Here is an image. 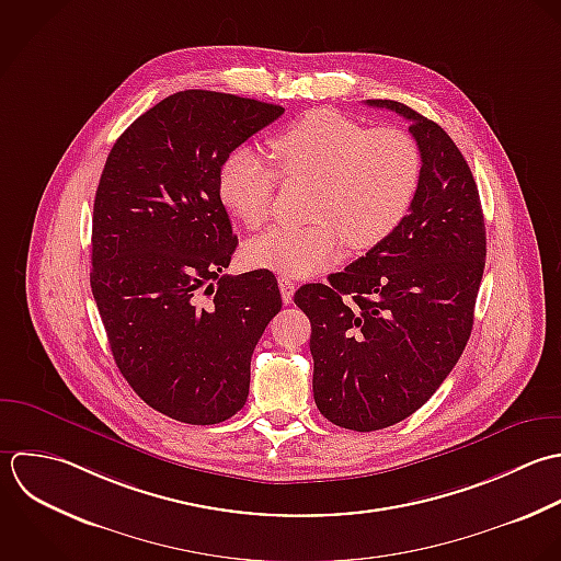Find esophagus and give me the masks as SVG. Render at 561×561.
Segmentation results:
<instances>
[{
    "label": "esophagus",
    "instance_id": "1",
    "mask_svg": "<svg viewBox=\"0 0 561 561\" xmlns=\"http://www.w3.org/2000/svg\"><path fill=\"white\" fill-rule=\"evenodd\" d=\"M277 282H279V290H282L284 304H293V297H295V282H293L290 277H286V275H282Z\"/></svg>",
    "mask_w": 561,
    "mask_h": 561
}]
</instances>
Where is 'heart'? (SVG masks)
Instances as JSON below:
<instances>
[{
  "label": "heart",
  "mask_w": 561,
  "mask_h": 561,
  "mask_svg": "<svg viewBox=\"0 0 561 561\" xmlns=\"http://www.w3.org/2000/svg\"><path fill=\"white\" fill-rule=\"evenodd\" d=\"M282 174L317 179L310 218L304 227L275 225L253 238L249 264L282 275L308 277L354 249L387 240L407 218L422 179V154L400 128H369L336 111H312L271 139ZM279 185L275 165L253 148L233 150L218 174L225 207L249 229L273 211Z\"/></svg>",
  "instance_id": "obj_1"
}]
</instances>
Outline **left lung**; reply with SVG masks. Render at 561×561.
<instances>
[{
    "label": "left lung",
    "mask_w": 561,
    "mask_h": 561,
    "mask_svg": "<svg viewBox=\"0 0 561 561\" xmlns=\"http://www.w3.org/2000/svg\"><path fill=\"white\" fill-rule=\"evenodd\" d=\"M411 122L422 154L400 227L330 284H306L312 391L323 417L358 433L393 426L448 378L474 323L488 240L472 170L433 119L396 100H367Z\"/></svg>",
    "instance_id": "8db88e82"
}]
</instances>
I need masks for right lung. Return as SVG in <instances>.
Wrapping results in <instances>:
<instances>
[{
	"mask_svg": "<svg viewBox=\"0 0 561 561\" xmlns=\"http://www.w3.org/2000/svg\"><path fill=\"white\" fill-rule=\"evenodd\" d=\"M282 113L179 91L117 137L98 183L89 279L115 365L183 424H220L244 407L253 350L282 310L271 271L222 275L238 238L218 194L225 159Z\"/></svg>",
	"mask_w": 561,
	"mask_h": 561,
	"instance_id": "obj_1",
	"label": "right lung"
}]
</instances>
